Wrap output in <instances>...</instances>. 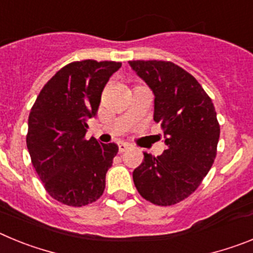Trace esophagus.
I'll return each instance as SVG.
<instances>
[{"mask_svg": "<svg viewBox=\"0 0 253 253\" xmlns=\"http://www.w3.org/2000/svg\"><path fill=\"white\" fill-rule=\"evenodd\" d=\"M128 148H129L128 143H124V142L119 143V153H123V152H125Z\"/></svg>", "mask_w": 253, "mask_h": 253, "instance_id": "1", "label": "esophagus"}]
</instances>
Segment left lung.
I'll return each mask as SVG.
<instances>
[{"instance_id": "1", "label": "left lung", "mask_w": 253, "mask_h": 253, "mask_svg": "<svg viewBox=\"0 0 253 253\" xmlns=\"http://www.w3.org/2000/svg\"><path fill=\"white\" fill-rule=\"evenodd\" d=\"M154 93V122L161 123L167 149L133 171L138 193L167 207L182 202L202 184L216 156L220 126L215 107L194 76L167 60H130Z\"/></svg>"}]
</instances>
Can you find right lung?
<instances>
[{
  "mask_svg": "<svg viewBox=\"0 0 253 253\" xmlns=\"http://www.w3.org/2000/svg\"><path fill=\"white\" fill-rule=\"evenodd\" d=\"M120 62L86 59L60 68L44 84L29 115L26 146L46 193L69 207L96 202L118 153L115 143L86 139L105 84Z\"/></svg>",
  "mask_w": 253,
  "mask_h": 253,
  "instance_id": "obj_1",
  "label": "right lung"
}]
</instances>
